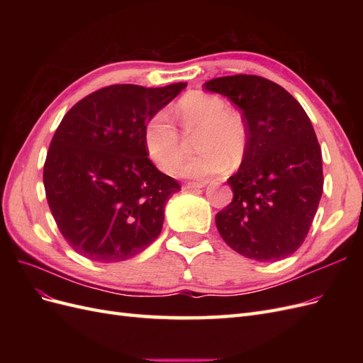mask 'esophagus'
<instances>
[{
	"label": "esophagus",
	"mask_w": 363,
	"mask_h": 363,
	"mask_svg": "<svg viewBox=\"0 0 363 363\" xmlns=\"http://www.w3.org/2000/svg\"><path fill=\"white\" fill-rule=\"evenodd\" d=\"M206 186V182H188L184 184L186 189H200V188H204Z\"/></svg>",
	"instance_id": "esophagus-1"
}]
</instances>
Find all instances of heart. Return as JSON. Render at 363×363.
Here are the masks:
<instances>
[{
    "mask_svg": "<svg viewBox=\"0 0 363 363\" xmlns=\"http://www.w3.org/2000/svg\"><path fill=\"white\" fill-rule=\"evenodd\" d=\"M177 116L186 133L195 135L196 156L182 162L184 142L168 112L159 111L144 127V145L148 157L163 172H177L189 179H208L227 171L228 164L242 163L248 150V127L244 116L227 107L219 96L191 92L177 104Z\"/></svg>",
    "mask_w": 363,
    "mask_h": 363,
    "instance_id": "1",
    "label": "heart"
}]
</instances>
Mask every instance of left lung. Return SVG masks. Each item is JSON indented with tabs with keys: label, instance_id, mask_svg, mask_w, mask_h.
Returning <instances> with one entry per match:
<instances>
[{
	"label": "left lung",
	"instance_id": "8db88e82",
	"mask_svg": "<svg viewBox=\"0 0 363 363\" xmlns=\"http://www.w3.org/2000/svg\"><path fill=\"white\" fill-rule=\"evenodd\" d=\"M206 91L236 104L248 127V150L227 180L233 200L215 216L225 244L259 262L288 257L309 233L323 195V156L301 104L277 83L238 74Z\"/></svg>",
	"mask_w": 363,
	"mask_h": 363
}]
</instances>
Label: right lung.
<instances>
[{
  "instance_id": "1",
  "label": "right lung",
  "mask_w": 363,
  "mask_h": 363,
  "mask_svg": "<svg viewBox=\"0 0 363 363\" xmlns=\"http://www.w3.org/2000/svg\"><path fill=\"white\" fill-rule=\"evenodd\" d=\"M184 87L106 86L63 116L43 163V186L62 236L80 256L127 260L160 235L164 204L182 186L148 159L144 127Z\"/></svg>"
}]
</instances>
